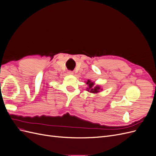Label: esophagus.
Returning a JSON list of instances; mask_svg holds the SVG:
<instances>
[{
  "instance_id": "34e87169",
  "label": "esophagus",
  "mask_w": 156,
  "mask_h": 156,
  "mask_svg": "<svg viewBox=\"0 0 156 156\" xmlns=\"http://www.w3.org/2000/svg\"><path fill=\"white\" fill-rule=\"evenodd\" d=\"M68 73L69 75H73V72H72V71H69V72H68Z\"/></svg>"
}]
</instances>
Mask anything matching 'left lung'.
<instances>
[{
    "instance_id": "1",
    "label": "left lung",
    "mask_w": 156,
    "mask_h": 156,
    "mask_svg": "<svg viewBox=\"0 0 156 156\" xmlns=\"http://www.w3.org/2000/svg\"><path fill=\"white\" fill-rule=\"evenodd\" d=\"M85 83L88 85V87L87 88V90L89 92L92 94H98L101 90H103V88L100 85H95L94 82H92L90 79H88Z\"/></svg>"
}]
</instances>
